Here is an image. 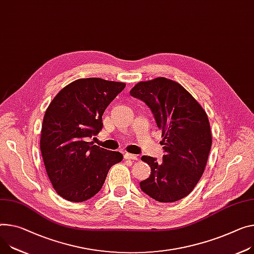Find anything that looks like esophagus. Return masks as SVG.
Returning <instances> with one entry per match:
<instances>
[{
	"instance_id": "34e87169",
	"label": "esophagus",
	"mask_w": 254,
	"mask_h": 254,
	"mask_svg": "<svg viewBox=\"0 0 254 254\" xmlns=\"http://www.w3.org/2000/svg\"><path fill=\"white\" fill-rule=\"evenodd\" d=\"M124 159L125 160H137V155L136 154H131V153H125L124 154Z\"/></svg>"
}]
</instances>
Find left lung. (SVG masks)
<instances>
[{
    "label": "left lung",
    "instance_id": "left-lung-1",
    "mask_svg": "<svg viewBox=\"0 0 254 254\" xmlns=\"http://www.w3.org/2000/svg\"><path fill=\"white\" fill-rule=\"evenodd\" d=\"M130 94L146 104L162 130L163 161L143 155L150 176L141 190L160 202L184 198L201 178L211 147L207 115L179 83L159 77L136 84Z\"/></svg>",
    "mask_w": 254,
    "mask_h": 254
}]
</instances>
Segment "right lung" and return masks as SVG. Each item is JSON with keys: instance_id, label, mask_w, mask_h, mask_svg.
Listing matches in <instances>:
<instances>
[{"instance_id": "obj_1", "label": "right lung", "mask_w": 254, "mask_h": 254, "mask_svg": "<svg viewBox=\"0 0 254 254\" xmlns=\"http://www.w3.org/2000/svg\"><path fill=\"white\" fill-rule=\"evenodd\" d=\"M125 83L82 78L65 86L48 107L42 126L41 151L56 192L73 202L99 192L111 167L123 160L119 151L89 139L103 128V114Z\"/></svg>"}]
</instances>
